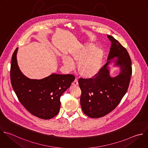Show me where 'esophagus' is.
Listing matches in <instances>:
<instances>
[{
    "mask_svg": "<svg viewBox=\"0 0 148 148\" xmlns=\"http://www.w3.org/2000/svg\"><path fill=\"white\" fill-rule=\"evenodd\" d=\"M73 85H74V86H77V85H78V79H75L74 81V82H73Z\"/></svg>",
    "mask_w": 148,
    "mask_h": 148,
    "instance_id": "34e87169",
    "label": "esophagus"
}]
</instances>
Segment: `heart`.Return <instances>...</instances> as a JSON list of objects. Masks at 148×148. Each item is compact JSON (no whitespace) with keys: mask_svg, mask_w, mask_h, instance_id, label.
Here are the masks:
<instances>
[{"mask_svg":"<svg viewBox=\"0 0 148 148\" xmlns=\"http://www.w3.org/2000/svg\"><path fill=\"white\" fill-rule=\"evenodd\" d=\"M91 44L75 47L70 51V57L64 56L63 63L69 70L74 67L73 60L78 63L79 74L86 79L95 77L99 73L103 59V53L99 48H93Z\"/></svg>","mask_w":148,"mask_h":148,"instance_id":"heart-1","label":"heart"}]
</instances>
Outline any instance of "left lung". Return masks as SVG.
<instances>
[{"instance_id":"1","label":"left lung","mask_w":148,"mask_h":148,"mask_svg":"<svg viewBox=\"0 0 148 148\" xmlns=\"http://www.w3.org/2000/svg\"><path fill=\"white\" fill-rule=\"evenodd\" d=\"M107 36L112 42L108 62L95 78H80L78 81L82 110L91 118L103 117L116 108L127 92L132 75L131 60L127 49L112 36ZM113 62V66L121 69L115 77L110 74L108 65Z\"/></svg>"}]
</instances>
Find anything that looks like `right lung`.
<instances>
[{"mask_svg": "<svg viewBox=\"0 0 148 148\" xmlns=\"http://www.w3.org/2000/svg\"><path fill=\"white\" fill-rule=\"evenodd\" d=\"M17 51L18 47L12 56L10 79L19 101L38 118L47 120L54 117L60 110V97L74 81V76L52 74L40 79L28 78L18 66Z\"/></svg>", "mask_w": 148, "mask_h": 148, "instance_id": "right-lung-1", "label": "right lung"}]
</instances>
